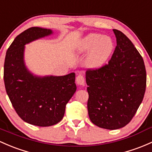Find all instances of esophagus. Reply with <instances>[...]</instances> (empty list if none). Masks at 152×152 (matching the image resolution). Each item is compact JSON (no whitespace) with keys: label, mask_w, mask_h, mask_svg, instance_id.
<instances>
[{"label":"esophagus","mask_w":152,"mask_h":152,"mask_svg":"<svg viewBox=\"0 0 152 152\" xmlns=\"http://www.w3.org/2000/svg\"><path fill=\"white\" fill-rule=\"evenodd\" d=\"M76 84H77L78 85L84 86V84H85L84 77L81 74L78 75L77 77H76Z\"/></svg>","instance_id":"obj_1"}]
</instances>
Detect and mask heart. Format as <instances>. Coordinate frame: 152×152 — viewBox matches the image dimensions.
Listing matches in <instances>:
<instances>
[{
  "mask_svg": "<svg viewBox=\"0 0 152 152\" xmlns=\"http://www.w3.org/2000/svg\"><path fill=\"white\" fill-rule=\"evenodd\" d=\"M114 49V43L111 38L98 33H91L81 39L76 44L78 53L90 52L85 60V65L89 69L100 68L106 63Z\"/></svg>",
  "mask_w": 152,
  "mask_h": 152,
  "instance_id": "obj_1",
  "label": "heart"
}]
</instances>
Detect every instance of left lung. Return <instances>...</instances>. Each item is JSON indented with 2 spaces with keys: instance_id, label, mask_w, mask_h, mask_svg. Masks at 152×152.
Wrapping results in <instances>:
<instances>
[{
  "instance_id": "obj_1",
  "label": "left lung",
  "mask_w": 152,
  "mask_h": 152,
  "mask_svg": "<svg viewBox=\"0 0 152 152\" xmlns=\"http://www.w3.org/2000/svg\"><path fill=\"white\" fill-rule=\"evenodd\" d=\"M116 47L108 63L86 72L88 114L101 128L127 125L136 113L146 91V72L141 55L124 33L114 29Z\"/></svg>"
}]
</instances>
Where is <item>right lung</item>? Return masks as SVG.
<instances>
[{"instance_id": "right-lung-1", "label": "right lung", "mask_w": 152, "mask_h": 152, "mask_svg": "<svg viewBox=\"0 0 152 152\" xmlns=\"http://www.w3.org/2000/svg\"><path fill=\"white\" fill-rule=\"evenodd\" d=\"M52 33V30L38 27L25 30L9 47L4 62L5 87L13 107L22 120L39 127L60 122L65 105L76 90L74 73L39 76L25 65V45Z\"/></svg>"}]
</instances>
